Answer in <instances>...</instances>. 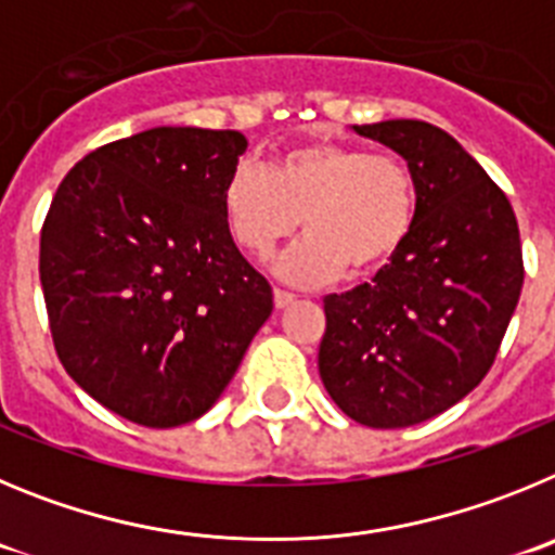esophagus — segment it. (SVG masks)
Instances as JSON below:
<instances>
[{
    "label": "esophagus",
    "instance_id": "34e87169",
    "mask_svg": "<svg viewBox=\"0 0 555 555\" xmlns=\"http://www.w3.org/2000/svg\"><path fill=\"white\" fill-rule=\"evenodd\" d=\"M293 301H296V296H293V293H287V289H282V287L273 289V304H276V309L289 307Z\"/></svg>",
    "mask_w": 555,
    "mask_h": 555
}]
</instances>
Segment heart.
<instances>
[{"label": "heart", "mask_w": 555, "mask_h": 555, "mask_svg": "<svg viewBox=\"0 0 555 555\" xmlns=\"http://www.w3.org/2000/svg\"><path fill=\"white\" fill-rule=\"evenodd\" d=\"M223 216L234 243L268 259L296 229L307 237L279 259L282 279L301 287L351 268L371 273L406 246L417 221V177L398 154L348 143H304L268 168L237 163L223 182Z\"/></svg>", "instance_id": "1"}]
</instances>
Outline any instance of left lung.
Masks as SVG:
<instances>
[{
    "label": "left lung",
    "mask_w": 555,
    "mask_h": 555,
    "mask_svg": "<svg viewBox=\"0 0 555 555\" xmlns=\"http://www.w3.org/2000/svg\"><path fill=\"white\" fill-rule=\"evenodd\" d=\"M417 177V221L389 266L323 298V387L351 421L406 428L481 384L520 301L522 246L506 193L426 121L362 124Z\"/></svg>",
    "instance_id": "1"
}]
</instances>
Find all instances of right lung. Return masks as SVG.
<instances>
[{
  "label": "right lung",
  "instance_id": "right-lung-1",
  "mask_svg": "<svg viewBox=\"0 0 555 555\" xmlns=\"http://www.w3.org/2000/svg\"><path fill=\"white\" fill-rule=\"evenodd\" d=\"M234 129L157 127L85 154L41 229L54 351L109 412L149 428L202 417L273 309L232 241Z\"/></svg>",
  "mask_w": 555,
  "mask_h": 555
}]
</instances>
